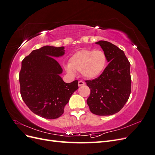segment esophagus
I'll use <instances>...</instances> for the list:
<instances>
[{
  "instance_id": "34e87169",
  "label": "esophagus",
  "mask_w": 155,
  "mask_h": 155,
  "mask_svg": "<svg viewBox=\"0 0 155 155\" xmlns=\"http://www.w3.org/2000/svg\"><path fill=\"white\" fill-rule=\"evenodd\" d=\"M85 82H83V81H79V82H78V86L79 87H81V86H82V85H85Z\"/></svg>"
}]
</instances>
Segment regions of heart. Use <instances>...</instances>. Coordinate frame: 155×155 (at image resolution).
Wrapping results in <instances>:
<instances>
[{
  "instance_id": "1",
  "label": "heart",
  "mask_w": 155,
  "mask_h": 155,
  "mask_svg": "<svg viewBox=\"0 0 155 155\" xmlns=\"http://www.w3.org/2000/svg\"><path fill=\"white\" fill-rule=\"evenodd\" d=\"M107 56L100 50H81L73 54L69 63L64 64L67 73L74 76L76 70L81 72L84 78L94 79L100 76L107 66Z\"/></svg>"
}]
</instances>
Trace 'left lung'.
<instances>
[{
	"mask_svg": "<svg viewBox=\"0 0 155 155\" xmlns=\"http://www.w3.org/2000/svg\"><path fill=\"white\" fill-rule=\"evenodd\" d=\"M95 43L101 46L109 63L97 78L86 81L91 89L87 103L93 114L110 116L118 112L129 99L130 64L118 46L105 41Z\"/></svg>",
	"mask_w": 155,
	"mask_h": 155,
	"instance_id": "1",
	"label": "left lung"
}]
</instances>
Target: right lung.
<instances>
[{
  "label": "right lung",
  "instance_id": "obj_1",
  "mask_svg": "<svg viewBox=\"0 0 155 155\" xmlns=\"http://www.w3.org/2000/svg\"><path fill=\"white\" fill-rule=\"evenodd\" d=\"M64 54V47L45 46L33 50L22 61L19 74L21 94L34 114L46 119H55L78 88V81L64 82L63 69L55 58Z\"/></svg>",
  "mask_w": 155,
  "mask_h": 155
}]
</instances>
